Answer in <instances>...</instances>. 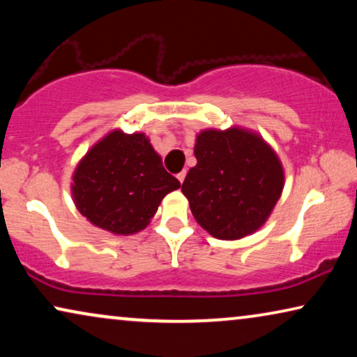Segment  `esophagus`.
<instances>
[{"label": "esophagus", "instance_id": "34e87169", "mask_svg": "<svg viewBox=\"0 0 357 357\" xmlns=\"http://www.w3.org/2000/svg\"><path fill=\"white\" fill-rule=\"evenodd\" d=\"M185 175H187V172H185V170H182V172L177 174V178H178V182H180V183H183V180H185Z\"/></svg>", "mask_w": 357, "mask_h": 357}]
</instances>
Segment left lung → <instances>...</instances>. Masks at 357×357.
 Masks as SVG:
<instances>
[{
    "label": "left lung",
    "mask_w": 357,
    "mask_h": 357,
    "mask_svg": "<svg viewBox=\"0 0 357 357\" xmlns=\"http://www.w3.org/2000/svg\"><path fill=\"white\" fill-rule=\"evenodd\" d=\"M197 165L182 183L197 222L221 241L257 232L271 216L284 188L276 151L242 126L202 130L195 139Z\"/></svg>",
    "instance_id": "8db88e82"
}]
</instances>
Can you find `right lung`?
I'll use <instances>...</instances> for the list:
<instances>
[{"mask_svg": "<svg viewBox=\"0 0 357 357\" xmlns=\"http://www.w3.org/2000/svg\"><path fill=\"white\" fill-rule=\"evenodd\" d=\"M178 187L148 136L116 128L77 162L71 197L77 211L96 227L133 236L146 229L165 195Z\"/></svg>", "mask_w": 357, "mask_h": 357, "instance_id": "obj_1", "label": "right lung"}]
</instances>
